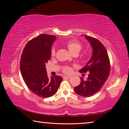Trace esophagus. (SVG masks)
<instances>
[{
    "label": "esophagus",
    "instance_id": "obj_1",
    "mask_svg": "<svg viewBox=\"0 0 129 129\" xmlns=\"http://www.w3.org/2000/svg\"><path fill=\"white\" fill-rule=\"evenodd\" d=\"M70 78H71L70 76H64V77H63V78H64V79H69Z\"/></svg>",
    "mask_w": 129,
    "mask_h": 129
}]
</instances>
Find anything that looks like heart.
<instances>
[{
    "label": "heart",
    "instance_id": "b5f03b06",
    "mask_svg": "<svg viewBox=\"0 0 129 129\" xmlns=\"http://www.w3.org/2000/svg\"><path fill=\"white\" fill-rule=\"evenodd\" d=\"M65 45L68 48V49H69V51L72 54H78L82 48V45L81 44V43L79 41L75 40V39H72V40L68 41L65 43ZM55 54L56 49L54 48H52L51 49V56L54 57L55 56ZM62 71L63 73L65 74H69L71 72L72 69L71 67L68 66H64L62 68Z\"/></svg>",
    "mask_w": 129,
    "mask_h": 129
}]
</instances>
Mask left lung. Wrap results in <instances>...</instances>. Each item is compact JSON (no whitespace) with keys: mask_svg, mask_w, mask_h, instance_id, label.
I'll list each match as a JSON object with an SVG mask.
<instances>
[{"mask_svg":"<svg viewBox=\"0 0 129 129\" xmlns=\"http://www.w3.org/2000/svg\"><path fill=\"white\" fill-rule=\"evenodd\" d=\"M86 38L92 47L93 54L90 60L80 72L89 73L86 80L81 78L80 85L74 89L79 95L88 97L101 90L110 74V63L104 45L93 37L86 36Z\"/></svg>","mask_w":129,"mask_h":129,"instance_id":"8db88e82","label":"left lung"}]
</instances>
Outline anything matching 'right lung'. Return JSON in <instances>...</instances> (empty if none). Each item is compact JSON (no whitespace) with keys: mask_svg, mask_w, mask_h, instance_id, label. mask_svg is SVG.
<instances>
[{"mask_svg":"<svg viewBox=\"0 0 129 129\" xmlns=\"http://www.w3.org/2000/svg\"><path fill=\"white\" fill-rule=\"evenodd\" d=\"M55 36L41 34L29 41L21 54L20 72L26 85L36 95L48 98L55 94L62 78H48L45 64L51 59V47Z\"/></svg>","mask_w":129,"mask_h":129,"instance_id":"right-lung-1","label":"right lung"}]
</instances>
